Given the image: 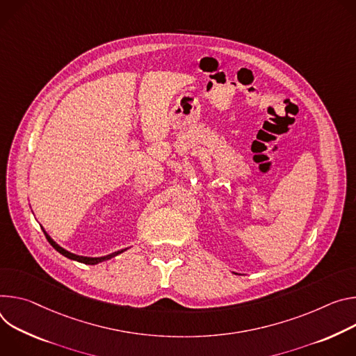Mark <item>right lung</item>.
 <instances>
[{"mask_svg":"<svg viewBox=\"0 0 356 356\" xmlns=\"http://www.w3.org/2000/svg\"><path fill=\"white\" fill-rule=\"evenodd\" d=\"M42 230H44V233H45V236H47V239H48V242L52 245V248L56 250V252H59L60 254H63L65 257H67V259H70V260H74V261H79V263H85V264H97V263H102V261H104V260H108V259H111V257H114V256H117V254H120V253H123V252H126L129 248H126V249H122V250H117V252H114V253H110V254H106V256H102V257H88V256H79V254H74V253H72V252H67L66 249H63L62 246H59L51 236L45 232V229L42 227Z\"/></svg>","mask_w":356,"mask_h":356,"instance_id":"add662e5","label":"right lung"}]
</instances>
